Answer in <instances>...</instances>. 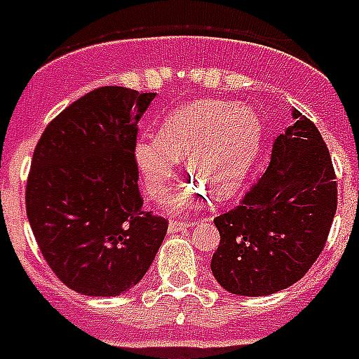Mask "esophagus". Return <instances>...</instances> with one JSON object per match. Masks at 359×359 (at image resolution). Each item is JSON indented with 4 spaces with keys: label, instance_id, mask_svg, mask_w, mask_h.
Instances as JSON below:
<instances>
[{
    "label": "esophagus",
    "instance_id": "esophagus-1",
    "mask_svg": "<svg viewBox=\"0 0 359 359\" xmlns=\"http://www.w3.org/2000/svg\"><path fill=\"white\" fill-rule=\"evenodd\" d=\"M194 222H187V220H171L169 222V232H180V230H187V228L192 226Z\"/></svg>",
    "mask_w": 359,
    "mask_h": 359
}]
</instances>
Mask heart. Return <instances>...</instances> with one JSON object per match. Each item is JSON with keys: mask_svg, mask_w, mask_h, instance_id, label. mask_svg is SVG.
Masks as SVG:
<instances>
[{"mask_svg": "<svg viewBox=\"0 0 359 359\" xmlns=\"http://www.w3.org/2000/svg\"><path fill=\"white\" fill-rule=\"evenodd\" d=\"M262 140L261 118L249 106L228 100H200L167 116L159 135L144 133L135 146V161L150 198H163L177 177L180 159L198 179L169 198L171 211L200 207L209 188L220 198L238 190Z\"/></svg>", "mask_w": 359, "mask_h": 359, "instance_id": "1", "label": "heart"}]
</instances>
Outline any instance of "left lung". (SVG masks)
Wrapping results in <instances>:
<instances>
[{
	"instance_id": "8db88e82",
	"label": "left lung",
	"mask_w": 359,
	"mask_h": 359,
	"mask_svg": "<svg viewBox=\"0 0 359 359\" xmlns=\"http://www.w3.org/2000/svg\"><path fill=\"white\" fill-rule=\"evenodd\" d=\"M278 135L270 165L240 205L219 215L220 243L211 270L220 287L243 297L287 289L306 274L327 241L337 180L318 127L293 110Z\"/></svg>"
}]
</instances>
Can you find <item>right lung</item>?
<instances>
[{
    "label": "right lung",
    "mask_w": 359,
    "mask_h": 359,
    "mask_svg": "<svg viewBox=\"0 0 359 359\" xmlns=\"http://www.w3.org/2000/svg\"><path fill=\"white\" fill-rule=\"evenodd\" d=\"M156 93L98 87L39 137L26 182V215L39 251L65 285L116 297L139 283L167 233L142 209L135 146Z\"/></svg>",
    "instance_id": "right-lung-1"
}]
</instances>
